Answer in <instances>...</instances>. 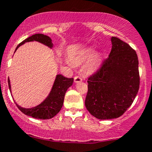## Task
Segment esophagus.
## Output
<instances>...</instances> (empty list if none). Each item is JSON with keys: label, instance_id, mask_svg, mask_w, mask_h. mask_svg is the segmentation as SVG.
Returning a JSON list of instances; mask_svg holds the SVG:
<instances>
[{"label": "esophagus", "instance_id": "34e87169", "mask_svg": "<svg viewBox=\"0 0 152 152\" xmlns=\"http://www.w3.org/2000/svg\"><path fill=\"white\" fill-rule=\"evenodd\" d=\"M82 81V78L79 76H76L74 77V82L75 83H79Z\"/></svg>", "mask_w": 152, "mask_h": 152}]
</instances>
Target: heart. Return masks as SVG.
<instances>
[{
	"label": "heart",
	"instance_id": "1",
	"mask_svg": "<svg viewBox=\"0 0 152 152\" xmlns=\"http://www.w3.org/2000/svg\"><path fill=\"white\" fill-rule=\"evenodd\" d=\"M94 54V50L92 49H87L86 50L83 51L80 53L78 55H77L74 58V62L76 64H79L81 63L86 60H87L88 58H89L92 56ZM100 61V56L98 54L94 55L93 56V58H91V60L89 62V68L90 69H95L96 67L98 66V65L99 64Z\"/></svg>",
	"mask_w": 152,
	"mask_h": 152
}]
</instances>
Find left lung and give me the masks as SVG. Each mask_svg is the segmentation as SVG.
<instances>
[{
    "label": "left lung",
    "instance_id": "left-lung-1",
    "mask_svg": "<svg viewBox=\"0 0 152 152\" xmlns=\"http://www.w3.org/2000/svg\"><path fill=\"white\" fill-rule=\"evenodd\" d=\"M109 56L88 78L85 105L99 120L120 117L130 107L140 88L137 54L127 43L111 38Z\"/></svg>",
    "mask_w": 152,
    "mask_h": 152
}]
</instances>
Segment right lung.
Listing matches in <instances>:
<instances>
[{
	"label": "right lung",
	"mask_w": 152,
	"mask_h": 152,
	"mask_svg": "<svg viewBox=\"0 0 152 152\" xmlns=\"http://www.w3.org/2000/svg\"><path fill=\"white\" fill-rule=\"evenodd\" d=\"M32 41L39 42L40 43L47 45L50 48L53 47L52 39L49 37L43 34H35L29 37L28 38L20 43L16 47L15 51L17 50L18 47L23 45L25 42ZM8 81L9 89H10V91H11L9 78ZM73 82H74L73 78H66L61 74H58L56 76L50 94L47 96L46 99L39 105L32 107V108H23L18 105L17 103L15 104L18 109L26 115L37 119H41V120L51 119L55 116L61 109L66 92L67 89L72 85Z\"/></svg>",
	"instance_id": "add662e5"
}]
</instances>
